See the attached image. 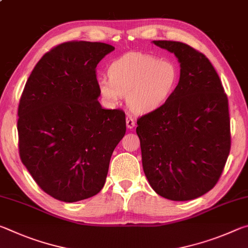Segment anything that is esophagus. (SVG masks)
I'll return each instance as SVG.
<instances>
[{"label":"esophagus","instance_id":"34e87169","mask_svg":"<svg viewBox=\"0 0 248 248\" xmlns=\"http://www.w3.org/2000/svg\"><path fill=\"white\" fill-rule=\"evenodd\" d=\"M125 124H127V128L132 129L134 125H136V121H134V119L131 116L128 115L127 118H125Z\"/></svg>","mask_w":248,"mask_h":248}]
</instances>
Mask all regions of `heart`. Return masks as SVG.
<instances>
[{
  "label": "heart",
  "instance_id": "heart-1",
  "mask_svg": "<svg viewBox=\"0 0 248 248\" xmlns=\"http://www.w3.org/2000/svg\"><path fill=\"white\" fill-rule=\"evenodd\" d=\"M108 77L97 79L100 95L110 104L128 96L130 108L146 114L161 107L174 93L179 70L173 61L148 53L128 52L109 65Z\"/></svg>",
  "mask_w": 248,
  "mask_h": 248
}]
</instances>
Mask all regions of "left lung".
I'll return each mask as SVG.
<instances>
[{"instance_id":"1","label":"left lung","mask_w":248,"mask_h":248,"mask_svg":"<svg viewBox=\"0 0 248 248\" xmlns=\"http://www.w3.org/2000/svg\"><path fill=\"white\" fill-rule=\"evenodd\" d=\"M153 44L175 54L180 77L170 97L137 121L142 166L157 195L196 199L216 186L230 154L228 97L204 54L179 41Z\"/></svg>"}]
</instances>
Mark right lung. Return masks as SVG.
<instances>
[{"mask_svg":"<svg viewBox=\"0 0 248 248\" xmlns=\"http://www.w3.org/2000/svg\"><path fill=\"white\" fill-rule=\"evenodd\" d=\"M104 43L68 41L33 68L18 105V150L37 185L64 202L102 190L109 162L125 133L121 109L98 102L96 66L114 51Z\"/></svg>","mask_w":248,"mask_h":248,"instance_id":"1","label":"right lung"}]
</instances>
